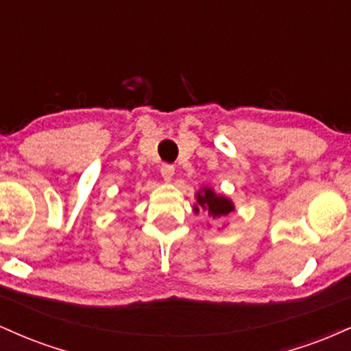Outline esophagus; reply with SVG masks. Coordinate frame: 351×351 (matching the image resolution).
Returning <instances> with one entry per match:
<instances>
[{
    "label": "esophagus",
    "instance_id": "1",
    "mask_svg": "<svg viewBox=\"0 0 351 351\" xmlns=\"http://www.w3.org/2000/svg\"><path fill=\"white\" fill-rule=\"evenodd\" d=\"M160 171H162V176L165 181H170L173 178V175H175V167L173 165H162V168H160Z\"/></svg>",
    "mask_w": 351,
    "mask_h": 351
}]
</instances>
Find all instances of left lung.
Segmentation results:
<instances>
[{
    "instance_id": "obj_1",
    "label": "left lung",
    "mask_w": 351,
    "mask_h": 351,
    "mask_svg": "<svg viewBox=\"0 0 351 351\" xmlns=\"http://www.w3.org/2000/svg\"><path fill=\"white\" fill-rule=\"evenodd\" d=\"M196 203H198V206H195V211L198 213L199 208L204 209V211L208 213V216L213 217V219H215V217L228 216L229 213L234 209L231 201L224 198V196H217L216 193L209 188H203L198 195H196Z\"/></svg>"
}]
</instances>
